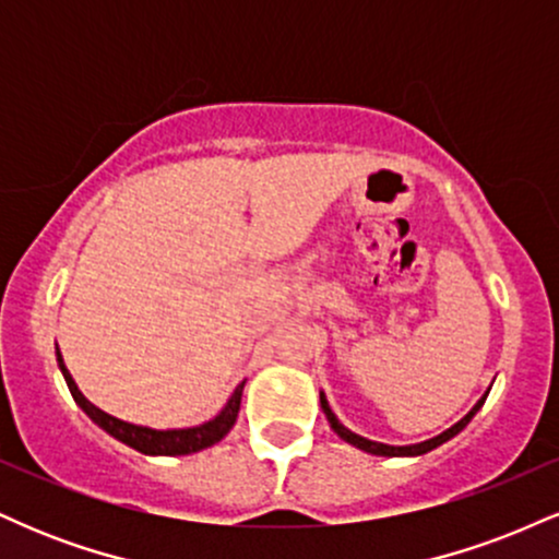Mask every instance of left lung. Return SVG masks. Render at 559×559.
<instances>
[{
	"mask_svg": "<svg viewBox=\"0 0 559 559\" xmlns=\"http://www.w3.org/2000/svg\"><path fill=\"white\" fill-rule=\"evenodd\" d=\"M486 396H489V391H486L484 396H480V400L473 404V409L471 413L465 415V418H460L457 423H454L452 428H447L444 433H439V436H433V439H428V441H420V444H407V447H394V444H381V441H373V439H365V436H360V433H355V431H349V428L344 426L342 420L336 418V413H333L331 409V404H329V400H325V394L323 391H320V409H323L325 413V420L331 423V428H333V433L338 436V439H344L346 444H352V447H357V449H362V452H368V454H378V457H418V454H426V452H431V449H436V447H441L444 444V441H449L452 439V436H457L460 431H463V428L467 426V423L473 420V415L478 413L480 407H484V402H486Z\"/></svg>",
	"mask_w": 559,
	"mask_h": 559,
	"instance_id": "obj_1",
	"label": "left lung"
}]
</instances>
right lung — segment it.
Wrapping results in <instances>:
<instances>
[{"instance_id":"1","label":"right lung","mask_w":559,"mask_h":559,"mask_svg":"<svg viewBox=\"0 0 559 559\" xmlns=\"http://www.w3.org/2000/svg\"><path fill=\"white\" fill-rule=\"evenodd\" d=\"M55 357H57V368H60L62 378H66L70 394L83 413L92 418L96 426L102 428L105 433H110L112 439L123 441L126 447L136 449L141 454H163V457H176V454H191V452H202V449L217 444L221 439H226L230 428H234L236 418H239V409H241V394H243V383L234 389L230 400L223 404L221 413L215 418L199 423V426L191 428H168V431H157V428L150 426H136V423H126L115 415H107L105 409H99L96 404H92L86 396L81 394L79 383L73 381L70 370L66 368V360H62L60 349L55 346Z\"/></svg>"}]
</instances>
